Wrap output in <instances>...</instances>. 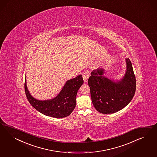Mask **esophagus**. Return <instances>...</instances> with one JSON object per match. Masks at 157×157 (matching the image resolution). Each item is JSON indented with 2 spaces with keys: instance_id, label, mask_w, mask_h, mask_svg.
<instances>
[{
  "instance_id": "1",
  "label": "esophagus",
  "mask_w": 157,
  "mask_h": 157,
  "mask_svg": "<svg viewBox=\"0 0 157 157\" xmlns=\"http://www.w3.org/2000/svg\"><path fill=\"white\" fill-rule=\"evenodd\" d=\"M89 75L88 74H85L83 75V81L85 82H87L88 81V79H89Z\"/></svg>"
}]
</instances>
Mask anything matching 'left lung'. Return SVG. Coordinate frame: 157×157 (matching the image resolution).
<instances>
[{
  "label": "left lung",
  "mask_w": 157,
  "mask_h": 157,
  "mask_svg": "<svg viewBox=\"0 0 157 157\" xmlns=\"http://www.w3.org/2000/svg\"><path fill=\"white\" fill-rule=\"evenodd\" d=\"M127 69L123 78L117 82L104 76L105 70L98 68L88 79L91 97L95 109L103 114H112L123 109L133 98L136 79L132 63L125 59Z\"/></svg>",
  "instance_id": "left-lung-1"
}]
</instances>
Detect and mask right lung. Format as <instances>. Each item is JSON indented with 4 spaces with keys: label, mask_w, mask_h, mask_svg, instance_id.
<instances>
[{
    "label": "right lung",
    "mask_w": 157,
    "mask_h": 157,
    "mask_svg": "<svg viewBox=\"0 0 157 157\" xmlns=\"http://www.w3.org/2000/svg\"><path fill=\"white\" fill-rule=\"evenodd\" d=\"M83 83L82 75H79L67 81L62 90L55 98L40 101L34 98L30 94L25 77V90L29 103L34 108L44 115L59 119L69 116L75 109L77 92Z\"/></svg>",
    "instance_id": "add662e5"
}]
</instances>
